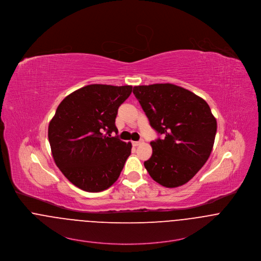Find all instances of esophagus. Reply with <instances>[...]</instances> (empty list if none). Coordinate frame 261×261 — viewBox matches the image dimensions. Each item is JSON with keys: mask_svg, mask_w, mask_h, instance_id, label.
<instances>
[{"mask_svg": "<svg viewBox=\"0 0 261 261\" xmlns=\"http://www.w3.org/2000/svg\"><path fill=\"white\" fill-rule=\"evenodd\" d=\"M142 142H143V141H139V142H133V145L134 146H138V145H141L142 144Z\"/></svg>", "mask_w": 261, "mask_h": 261, "instance_id": "obj_1", "label": "esophagus"}]
</instances>
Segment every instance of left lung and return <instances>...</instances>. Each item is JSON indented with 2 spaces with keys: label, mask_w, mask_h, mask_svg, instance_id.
Here are the masks:
<instances>
[{
  "label": "left lung",
  "mask_w": 261,
  "mask_h": 261,
  "mask_svg": "<svg viewBox=\"0 0 261 261\" xmlns=\"http://www.w3.org/2000/svg\"><path fill=\"white\" fill-rule=\"evenodd\" d=\"M153 129L163 139L150 142L152 154L144 167L158 184L177 188L190 180L208 160L216 119L207 102L172 84L134 87Z\"/></svg>",
  "instance_id": "1"
}]
</instances>
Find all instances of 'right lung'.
<instances>
[{
  "mask_svg": "<svg viewBox=\"0 0 261 261\" xmlns=\"http://www.w3.org/2000/svg\"><path fill=\"white\" fill-rule=\"evenodd\" d=\"M132 86L89 85L66 96L48 123L47 137L54 161L76 188L98 192L119 178L132 143L118 134L119 107Z\"/></svg>",
  "mask_w": 261,
  "mask_h": 261,
  "instance_id": "1",
  "label": "right lung"
}]
</instances>
